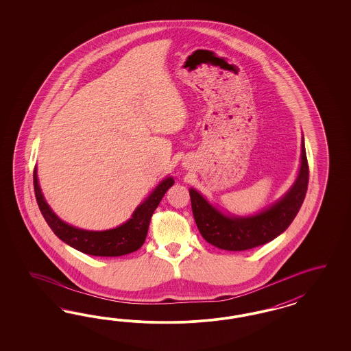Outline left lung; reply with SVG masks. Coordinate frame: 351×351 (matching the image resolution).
<instances>
[{
	"mask_svg": "<svg viewBox=\"0 0 351 351\" xmlns=\"http://www.w3.org/2000/svg\"><path fill=\"white\" fill-rule=\"evenodd\" d=\"M308 184V158L302 138L298 179L285 197L265 211L247 217L226 216L207 202L202 194L191 189L193 216L199 233L208 243L226 251L251 250L273 241L287 229L302 206Z\"/></svg>",
	"mask_w": 351,
	"mask_h": 351,
	"instance_id": "left-lung-1",
	"label": "left lung"
}]
</instances>
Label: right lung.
<instances>
[{"mask_svg":"<svg viewBox=\"0 0 351 351\" xmlns=\"http://www.w3.org/2000/svg\"><path fill=\"white\" fill-rule=\"evenodd\" d=\"M173 182L175 181L172 178L160 181L157 188L150 193L148 198L138 206L135 213H132V217L123 225L104 232H90L64 223L53 213V210L45 201L40 189L37 180V170L34 169L33 171L36 199L43 219L49 223L55 235L66 245L84 252L86 255L106 257L128 255L134 251H138V248L144 245L152 215L158 207L165 193L173 185Z\"/></svg>","mask_w":351,"mask_h":351,"instance_id":"obj_1","label":"right lung"}]
</instances>
